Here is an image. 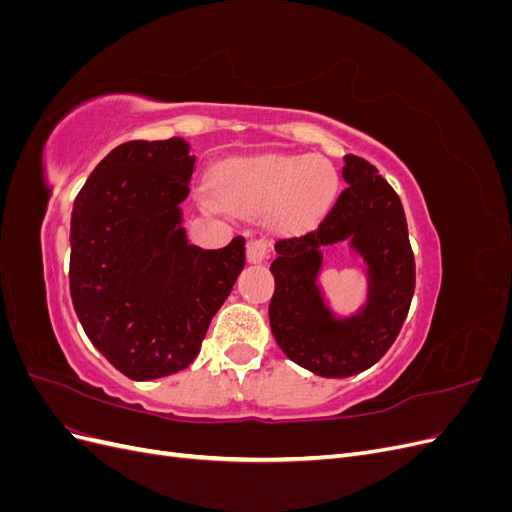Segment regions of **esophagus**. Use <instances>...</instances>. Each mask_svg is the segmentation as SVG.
Instances as JSON below:
<instances>
[{
    "instance_id": "1",
    "label": "esophagus",
    "mask_w": 512,
    "mask_h": 512,
    "mask_svg": "<svg viewBox=\"0 0 512 512\" xmlns=\"http://www.w3.org/2000/svg\"><path fill=\"white\" fill-rule=\"evenodd\" d=\"M267 256H269V245L262 239H252L250 243H247V260L254 262V265H258V262H265Z\"/></svg>"
}]
</instances>
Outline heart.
<instances>
[{"label": "heart", "instance_id": "heart-1", "mask_svg": "<svg viewBox=\"0 0 512 512\" xmlns=\"http://www.w3.org/2000/svg\"><path fill=\"white\" fill-rule=\"evenodd\" d=\"M335 166L309 153H252L232 156L215 168V196L200 190L205 209L271 207L273 224L301 228L327 211L337 194Z\"/></svg>", "mask_w": 512, "mask_h": 512}]
</instances>
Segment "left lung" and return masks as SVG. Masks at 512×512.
<instances>
[{"label": "left lung", "mask_w": 512, "mask_h": 512, "mask_svg": "<svg viewBox=\"0 0 512 512\" xmlns=\"http://www.w3.org/2000/svg\"><path fill=\"white\" fill-rule=\"evenodd\" d=\"M348 188L314 230L275 243L269 322L290 361L322 378H348L378 363L397 339L414 294V254L395 190L367 160L346 156ZM348 242L366 262L368 297L337 317L317 284L321 247Z\"/></svg>", "instance_id": "obj_1"}]
</instances>
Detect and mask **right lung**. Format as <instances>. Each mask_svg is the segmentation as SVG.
Masks as SVG:
<instances>
[{
	"mask_svg": "<svg viewBox=\"0 0 512 512\" xmlns=\"http://www.w3.org/2000/svg\"><path fill=\"white\" fill-rule=\"evenodd\" d=\"M196 158L183 138L130 141L94 168L74 200L70 294L104 359L130 380L188 367L245 267V239L188 243L181 203Z\"/></svg>",
	"mask_w": 512,
	"mask_h": 512,
	"instance_id": "obj_1",
	"label": "right lung"
}]
</instances>
